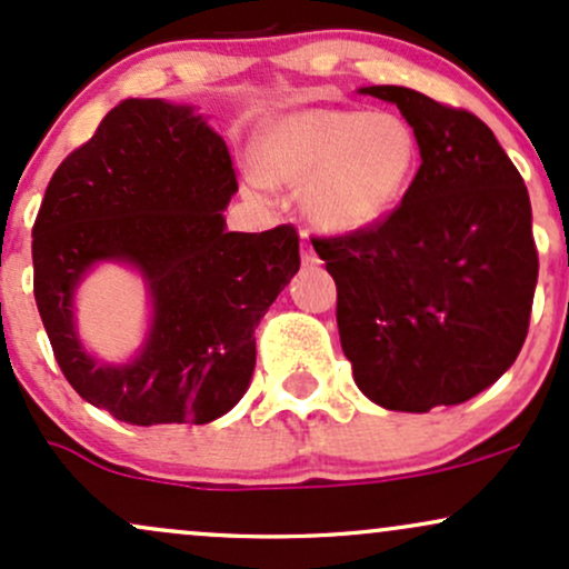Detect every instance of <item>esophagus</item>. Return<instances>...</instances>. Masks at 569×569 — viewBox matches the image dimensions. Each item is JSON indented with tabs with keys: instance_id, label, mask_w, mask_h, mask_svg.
<instances>
[{
	"instance_id": "1",
	"label": "esophagus",
	"mask_w": 569,
	"mask_h": 569,
	"mask_svg": "<svg viewBox=\"0 0 569 569\" xmlns=\"http://www.w3.org/2000/svg\"><path fill=\"white\" fill-rule=\"evenodd\" d=\"M302 262H305V264H316V262H318L316 251H312L310 243H302Z\"/></svg>"
}]
</instances>
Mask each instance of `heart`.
Segmentation results:
<instances>
[{
    "label": "heart",
    "instance_id": "1",
    "mask_svg": "<svg viewBox=\"0 0 569 569\" xmlns=\"http://www.w3.org/2000/svg\"><path fill=\"white\" fill-rule=\"evenodd\" d=\"M253 198L276 184H302L305 217L326 232L348 234L388 217L417 168L420 143L403 117L345 109H299L264 122L253 143Z\"/></svg>",
    "mask_w": 569,
    "mask_h": 569
}]
</instances>
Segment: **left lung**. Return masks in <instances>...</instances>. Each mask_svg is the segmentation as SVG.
<instances>
[{
	"mask_svg": "<svg viewBox=\"0 0 569 569\" xmlns=\"http://www.w3.org/2000/svg\"><path fill=\"white\" fill-rule=\"evenodd\" d=\"M361 93L401 109L422 162L377 224L312 238L337 283L339 342L380 407H455L511 367L530 329V194L476 114L398 84Z\"/></svg>",
	"mask_w": 569,
	"mask_h": 569,
	"instance_id": "left-lung-1",
	"label": "left lung"
}]
</instances>
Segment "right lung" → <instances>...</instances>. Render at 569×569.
Returning <instances> with one entry per match:
<instances>
[{"mask_svg":"<svg viewBox=\"0 0 569 569\" xmlns=\"http://www.w3.org/2000/svg\"><path fill=\"white\" fill-rule=\"evenodd\" d=\"M234 192L224 139L162 98L122 101L58 166L31 230L34 299L84 401L130 426H206L243 398L253 329L297 276L299 234L227 232ZM98 261L136 266L153 297L148 342L122 368L90 359L73 329V291Z\"/></svg>","mask_w":569,"mask_h":569,"instance_id":"add662e5","label":"right lung"}]
</instances>
